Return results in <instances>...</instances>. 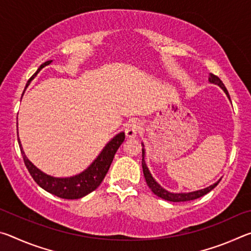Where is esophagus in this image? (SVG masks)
Instances as JSON below:
<instances>
[{"instance_id": "1", "label": "esophagus", "mask_w": 251, "mask_h": 251, "mask_svg": "<svg viewBox=\"0 0 251 251\" xmlns=\"http://www.w3.org/2000/svg\"><path fill=\"white\" fill-rule=\"evenodd\" d=\"M141 130V123L137 121H131L125 127V134L128 138H134Z\"/></svg>"}]
</instances>
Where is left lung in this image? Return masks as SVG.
<instances>
[{
  "label": "left lung",
  "instance_id": "1",
  "mask_svg": "<svg viewBox=\"0 0 251 251\" xmlns=\"http://www.w3.org/2000/svg\"><path fill=\"white\" fill-rule=\"evenodd\" d=\"M209 82L210 83H214V84H217L218 86H220L224 90V92L226 93V95L228 96V99L230 100V96H229V93L227 91L226 86H225L224 83L220 80V78L218 76H216L214 74H210L209 75ZM144 155H145V151L143 150V159H142V166H143V172H144V176H145V179L148 187H150L152 193H154L156 196H158L160 198L165 199V201H174V202H180V201H194V199H197L199 197H202L203 195H206L215 188L216 186L218 185L217 181L216 184L211 185L209 187H207L205 189H201V190H197V192H193V193H184V194H173V193H169L167 190H165L163 187H160V185H158L156 182V180L152 178V176L151 175L150 171H148V168L145 164V160H144Z\"/></svg>",
  "mask_w": 251,
  "mask_h": 251
}]
</instances>
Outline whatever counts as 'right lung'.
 <instances>
[{
	"label": "right lung",
	"instance_id": "add662e5",
	"mask_svg": "<svg viewBox=\"0 0 251 251\" xmlns=\"http://www.w3.org/2000/svg\"><path fill=\"white\" fill-rule=\"evenodd\" d=\"M50 62L52 61L45 62L44 64H42L40 66V69L37 70L36 73L28 79L26 86L31 83L34 76L39 73V71L42 67L50 64ZM18 141L25 166H26L28 173L31 174V176L33 177V179L35 180L37 185L45 189L46 192L53 194L59 198L78 199L92 193L93 190H95L97 187L100 185V182L103 181L104 177L108 172L109 166L110 164H112L117 150L122 145V143L125 141V134L121 133L116 135L115 137L105 146L103 151L100 152V156L97 157L94 163H93L86 171L79 174L77 176L70 178H55L42 173L40 169H37L31 161L26 158L19 138Z\"/></svg>",
	"mask_w": 251,
	"mask_h": 251
}]
</instances>
